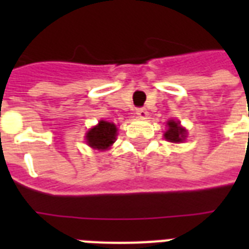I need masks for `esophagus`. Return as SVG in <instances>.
<instances>
[{
  "mask_svg": "<svg viewBox=\"0 0 249 249\" xmlns=\"http://www.w3.org/2000/svg\"><path fill=\"white\" fill-rule=\"evenodd\" d=\"M136 113H137V116L142 117V119L147 117V111H146V108H143V107H140V108H137Z\"/></svg>",
  "mask_w": 249,
  "mask_h": 249,
  "instance_id": "1",
  "label": "esophagus"
}]
</instances>
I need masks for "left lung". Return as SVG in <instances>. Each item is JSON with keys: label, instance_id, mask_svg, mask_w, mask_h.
<instances>
[{"label": "left lung", "instance_id": "1", "mask_svg": "<svg viewBox=\"0 0 249 249\" xmlns=\"http://www.w3.org/2000/svg\"><path fill=\"white\" fill-rule=\"evenodd\" d=\"M164 137L169 142L177 143V142H181V141L185 140V129L181 128L179 124L176 123V121H169L168 123V130L165 132Z\"/></svg>", "mask_w": 249, "mask_h": 249}]
</instances>
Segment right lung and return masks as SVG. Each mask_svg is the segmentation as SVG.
Listing matches in <instances>:
<instances>
[{"label":"right lung","mask_w":249,"mask_h":249,"mask_svg":"<svg viewBox=\"0 0 249 249\" xmlns=\"http://www.w3.org/2000/svg\"><path fill=\"white\" fill-rule=\"evenodd\" d=\"M116 126L112 123L101 121L97 126H94L86 136L89 146L98 150H106L116 140Z\"/></svg>","instance_id":"right-lung-1"}]
</instances>
